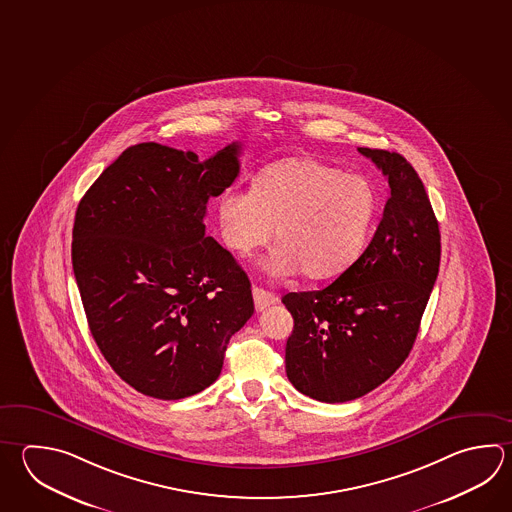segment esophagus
I'll return each mask as SVG.
<instances>
[{
    "label": "esophagus",
    "mask_w": 512,
    "mask_h": 512,
    "mask_svg": "<svg viewBox=\"0 0 512 512\" xmlns=\"http://www.w3.org/2000/svg\"><path fill=\"white\" fill-rule=\"evenodd\" d=\"M253 302H255V309L257 311H264L270 308L273 304L279 302V297L271 291L262 290V288H253Z\"/></svg>",
    "instance_id": "1"
}]
</instances>
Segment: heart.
Here are the masks:
<instances>
[{
	"label": "heart",
	"mask_w": 512,
	"mask_h": 512,
	"mask_svg": "<svg viewBox=\"0 0 512 512\" xmlns=\"http://www.w3.org/2000/svg\"><path fill=\"white\" fill-rule=\"evenodd\" d=\"M375 210L377 195L364 177L315 159H288L264 168L251 190L228 188L217 213L222 242L235 255L264 246L275 226L271 273L300 270L306 279L324 280L355 262Z\"/></svg>",
	"instance_id": "1"
}]
</instances>
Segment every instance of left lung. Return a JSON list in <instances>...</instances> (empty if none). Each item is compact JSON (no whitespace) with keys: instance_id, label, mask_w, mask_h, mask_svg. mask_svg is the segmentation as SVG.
<instances>
[{"instance_id":"1","label":"left lung","mask_w":512,"mask_h":512,"mask_svg":"<svg viewBox=\"0 0 512 512\" xmlns=\"http://www.w3.org/2000/svg\"><path fill=\"white\" fill-rule=\"evenodd\" d=\"M386 175L391 195L364 253L324 290L282 297L293 317L286 373L319 402L373 391L413 349L440 268V230L424 183L396 152L358 148Z\"/></svg>"}]
</instances>
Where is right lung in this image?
Masks as SVG:
<instances>
[{"mask_svg": "<svg viewBox=\"0 0 512 512\" xmlns=\"http://www.w3.org/2000/svg\"><path fill=\"white\" fill-rule=\"evenodd\" d=\"M241 145L206 161L126 148L83 195L72 266L88 328L128 386L159 400L201 393L253 315L248 275L204 235L206 204L239 175Z\"/></svg>", "mask_w": 512, "mask_h": 512, "instance_id": "1", "label": "right lung"}]
</instances>
